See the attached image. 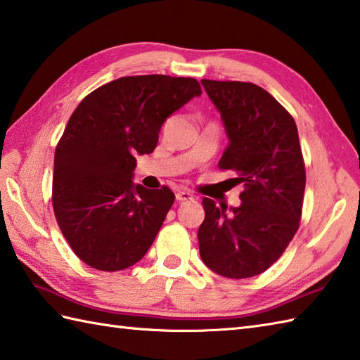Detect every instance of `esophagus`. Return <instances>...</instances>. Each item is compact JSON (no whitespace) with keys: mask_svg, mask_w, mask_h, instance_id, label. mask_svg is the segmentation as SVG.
Listing matches in <instances>:
<instances>
[{"mask_svg":"<svg viewBox=\"0 0 360 360\" xmlns=\"http://www.w3.org/2000/svg\"><path fill=\"white\" fill-rule=\"evenodd\" d=\"M193 196H192V193L190 192H186V190H179V192H176V200H178L179 202H182V201H188V200H192Z\"/></svg>","mask_w":360,"mask_h":360,"instance_id":"1","label":"esophagus"}]
</instances>
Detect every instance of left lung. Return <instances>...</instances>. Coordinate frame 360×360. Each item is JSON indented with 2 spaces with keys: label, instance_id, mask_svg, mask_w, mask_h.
Listing matches in <instances>:
<instances>
[{
  "label": "left lung",
  "instance_id": "8db88e82",
  "mask_svg": "<svg viewBox=\"0 0 360 360\" xmlns=\"http://www.w3.org/2000/svg\"><path fill=\"white\" fill-rule=\"evenodd\" d=\"M220 112L228 146L218 167L243 184L238 207L204 198L200 256L217 274L251 278L271 266L298 231L306 170L292 115L262 87L201 81Z\"/></svg>",
  "mask_w": 360,
  "mask_h": 360
}]
</instances>
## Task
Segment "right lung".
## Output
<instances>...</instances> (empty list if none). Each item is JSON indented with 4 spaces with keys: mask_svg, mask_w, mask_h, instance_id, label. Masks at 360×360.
Returning <instances> with one entry per match:
<instances>
[{
    "mask_svg": "<svg viewBox=\"0 0 360 360\" xmlns=\"http://www.w3.org/2000/svg\"><path fill=\"white\" fill-rule=\"evenodd\" d=\"M200 95L193 77L126 76L91 91L70 117L54 154L53 207L91 269H129L150 250L174 193L134 184L136 156L153 153L165 120Z\"/></svg>",
    "mask_w": 360,
    "mask_h": 360,
    "instance_id": "add662e5",
    "label": "right lung"
}]
</instances>
